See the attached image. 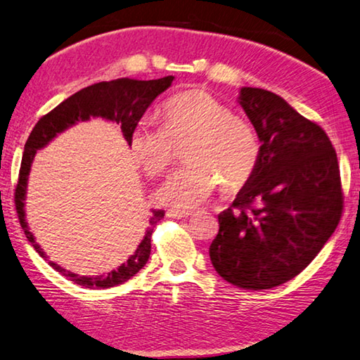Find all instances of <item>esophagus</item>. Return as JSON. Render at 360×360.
I'll return each instance as SVG.
<instances>
[{"mask_svg": "<svg viewBox=\"0 0 360 360\" xmlns=\"http://www.w3.org/2000/svg\"><path fill=\"white\" fill-rule=\"evenodd\" d=\"M168 217L172 219H187L192 215V211H179V209H169L167 212Z\"/></svg>", "mask_w": 360, "mask_h": 360, "instance_id": "obj_1", "label": "esophagus"}]
</instances>
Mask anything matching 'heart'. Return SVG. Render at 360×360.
Wrapping results in <instances>:
<instances>
[{"instance_id": "heart-1", "label": "heart", "mask_w": 360, "mask_h": 360, "mask_svg": "<svg viewBox=\"0 0 360 360\" xmlns=\"http://www.w3.org/2000/svg\"><path fill=\"white\" fill-rule=\"evenodd\" d=\"M163 126L141 121L130 134L132 159L149 176L167 172L174 145L188 140L186 160L158 191V200L169 207H195L212 197L224 182L238 188L252 178L259 162V141L250 124L234 116L230 107L206 91H186L162 108Z\"/></svg>"}]
</instances>
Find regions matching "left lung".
I'll list each match as a JSON object with an SVG mask.
<instances>
[{
    "label": "left lung",
    "mask_w": 360,
    "mask_h": 360,
    "mask_svg": "<svg viewBox=\"0 0 360 360\" xmlns=\"http://www.w3.org/2000/svg\"><path fill=\"white\" fill-rule=\"evenodd\" d=\"M239 103L257 130L259 162L219 214L209 257L228 283L269 290L302 272L335 231L340 168L328 134L280 96L245 86Z\"/></svg>",
    "instance_id": "1"
}]
</instances>
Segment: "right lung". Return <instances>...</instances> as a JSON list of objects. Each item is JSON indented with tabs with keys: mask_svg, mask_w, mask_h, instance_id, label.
<instances>
[{
	"mask_svg": "<svg viewBox=\"0 0 360 360\" xmlns=\"http://www.w3.org/2000/svg\"><path fill=\"white\" fill-rule=\"evenodd\" d=\"M174 80L173 75L159 78V80H132V78H117L112 82H101L91 84L88 88H83L78 93L72 94L60 105L55 107L50 113L42 116L37 121L34 129L31 130L28 140L25 143V151L22 158L20 174L15 187V207L18 214V220L30 243L34 247V250L41 257L49 261V264L53 267L70 282L82 285L84 288L103 290L112 288V286L121 285L132 278L136 272L143 269V266L148 263L149 255H151V234L154 226L163 219L165 212L153 211L149 217V226L146 228L145 236H143L140 245L136 247L134 255H130L126 263H122L117 269L110 271L107 276H78L75 272L63 269L53 261H50L47 255L36 243V238L30 231L28 221L25 215V200H26V187H28V176L31 172L32 160L39 151L49 145L58 134L75 126L78 121H88L89 117H103L107 121H113L121 124V132L126 139L127 145L130 140V134L140 122L141 116L145 115L149 105L155 101V97L160 96L163 91H167Z\"/></svg>",
	"mask_w": 360,
	"mask_h": 360,
	"instance_id": "add662e5",
	"label": "right lung"
}]
</instances>
